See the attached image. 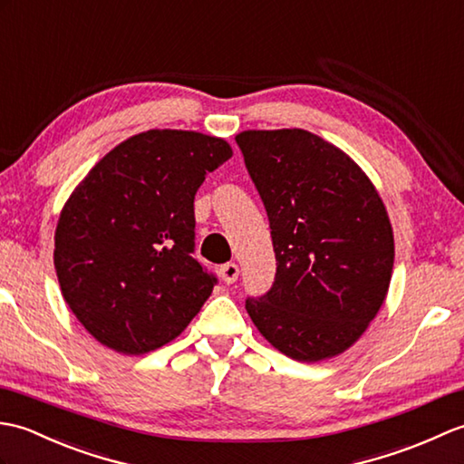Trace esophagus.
<instances>
[{"mask_svg":"<svg viewBox=\"0 0 464 464\" xmlns=\"http://www.w3.org/2000/svg\"><path fill=\"white\" fill-rule=\"evenodd\" d=\"M238 274H240V267L236 266L234 262L220 266V277H222L224 284H228V285L234 284L236 280H238Z\"/></svg>","mask_w":464,"mask_h":464,"instance_id":"34e87169","label":"esophagus"}]
</instances>
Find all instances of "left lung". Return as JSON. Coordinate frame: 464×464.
I'll list each match as a JSON object with an SVG mask.
<instances>
[{
    "label": "left lung",
    "mask_w": 464,
    "mask_h": 464,
    "mask_svg": "<svg viewBox=\"0 0 464 464\" xmlns=\"http://www.w3.org/2000/svg\"><path fill=\"white\" fill-rule=\"evenodd\" d=\"M236 142L276 254L272 287L246 297V312L297 362L345 352L389 290L395 246L383 202L347 154L312 132L244 130Z\"/></svg>",
    "instance_id": "left-lung-1"
}]
</instances>
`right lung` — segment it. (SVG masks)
Returning a JSON list of instances; mask_svg holds the SVG:
<instances>
[{
    "mask_svg": "<svg viewBox=\"0 0 464 464\" xmlns=\"http://www.w3.org/2000/svg\"><path fill=\"white\" fill-rule=\"evenodd\" d=\"M230 157L222 139L154 129L112 149L71 194L53 260L65 302L97 342L149 353L200 312L218 277L192 258L194 197Z\"/></svg>",
    "mask_w": 464,
    "mask_h": 464,
    "instance_id": "1",
    "label": "right lung"
}]
</instances>
